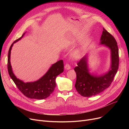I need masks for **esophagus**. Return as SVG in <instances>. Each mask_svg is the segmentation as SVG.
Segmentation results:
<instances>
[{
    "mask_svg": "<svg viewBox=\"0 0 129 129\" xmlns=\"http://www.w3.org/2000/svg\"><path fill=\"white\" fill-rule=\"evenodd\" d=\"M65 69L67 70H69L71 69V66L69 64H66L65 65Z\"/></svg>",
    "mask_w": 129,
    "mask_h": 129,
    "instance_id": "1",
    "label": "esophagus"
}]
</instances>
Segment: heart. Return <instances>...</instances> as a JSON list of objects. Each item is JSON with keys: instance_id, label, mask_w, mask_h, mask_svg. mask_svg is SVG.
Instances as JSON below:
<instances>
[{"instance_id": "1", "label": "heart", "mask_w": 129, "mask_h": 129, "mask_svg": "<svg viewBox=\"0 0 129 129\" xmlns=\"http://www.w3.org/2000/svg\"><path fill=\"white\" fill-rule=\"evenodd\" d=\"M79 53L78 52H76V53H74V56H75V57H77L79 56Z\"/></svg>"}]
</instances>
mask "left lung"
<instances>
[{"mask_svg": "<svg viewBox=\"0 0 129 129\" xmlns=\"http://www.w3.org/2000/svg\"><path fill=\"white\" fill-rule=\"evenodd\" d=\"M100 44H104L110 49L111 64L110 70L104 75L95 76L89 72L87 56L85 55L77 63L74 68L76 74L75 87L77 92L83 97L95 96L109 87L117 73L119 64V50L116 39L103 28Z\"/></svg>", "mask_w": 129, "mask_h": 129, "instance_id": "left-lung-1", "label": "left lung"}]
</instances>
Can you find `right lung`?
<instances>
[{
    "label": "right lung",
    "mask_w": 129,
    "mask_h": 129,
    "mask_svg": "<svg viewBox=\"0 0 129 129\" xmlns=\"http://www.w3.org/2000/svg\"><path fill=\"white\" fill-rule=\"evenodd\" d=\"M24 33L20 38L15 41L9 48L7 64L9 75L18 89L26 97L36 99H45L54 90L56 86L55 82L56 77L64 71L63 61L59 60L53 64L45 75L36 82L24 83L23 81L17 78L12 72L10 64L11 50L13 44L21 39Z\"/></svg>",
    "instance_id": "obj_1"
}]
</instances>
